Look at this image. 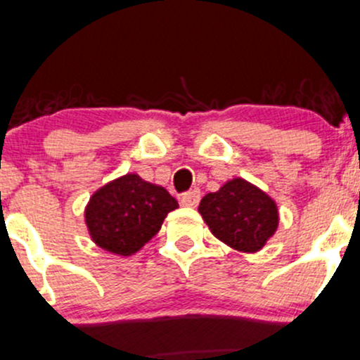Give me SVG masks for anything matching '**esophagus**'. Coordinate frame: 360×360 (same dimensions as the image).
<instances>
[{
    "label": "esophagus",
    "mask_w": 360,
    "mask_h": 360,
    "mask_svg": "<svg viewBox=\"0 0 360 360\" xmlns=\"http://www.w3.org/2000/svg\"><path fill=\"white\" fill-rule=\"evenodd\" d=\"M200 202V191L198 190H191L188 193H184L183 196H181V205L183 207H196Z\"/></svg>",
    "instance_id": "obj_1"
}]
</instances>
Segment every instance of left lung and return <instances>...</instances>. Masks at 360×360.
I'll list each match as a JSON object with an SVG mask.
<instances>
[{"mask_svg":"<svg viewBox=\"0 0 360 360\" xmlns=\"http://www.w3.org/2000/svg\"><path fill=\"white\" fill-rule=\"evenodd\" d=\"M198 212L217 240L245 253L262 250L279 224L274 200L241 177L228 181L215 193H207Z\"/></svg>","mask_w":360,"mask_h":360,"instance_id":"obj_1","label":"left lung"}]
</instances>
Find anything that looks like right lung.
I'll list each match as a JSON object with an SVG mask.
<instances>
[{"instance_id":"right-lung-1","label":"right lung","mask_w":360,"mask_h":360,"mask_svg":"<svg viewBox=\"0 0 360 360\" xmlns=\"http://www.w3.org/2000/svg\"><path fill=\"white\" fill-rule=\"evenodd\" d=\"M177 200L165 188L126 174L103 184L91 195L84 222L96 247L113 255L139 252L158 233Z\"/></svg>"}]
</instances>
